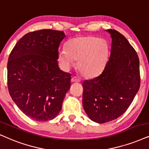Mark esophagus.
<instances>
[{
  "instance_id": "1",
  "label": "esophagus",
  "mask_w": 149,
  "mask_h": 149,
  "mask_svg": "<svg viewBox=\"0 0 149 149\" xmlns=\"http://www.w3.org/2000/svg\"><path fill=\"white\" fill-rule=\"evenodd\" d=\"M71 81L72 83H78V82H80V79H78L76 77H72V79H71Z\"/></svg>"
}]
</instances>
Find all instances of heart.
I'll return each instance as SVG.
<instances>
[{
    "mask_svg": "<svg viewBox=\"0 0 149 149\" xmlns=\"http://www.w3.org/2000/svg\"><path fill=\"white\" fill-rule=\"evenodd\" d=\"M109 57L106 40L92 36H81L69 40L66 49L59 51V61L69 68L77 61V69L82 75L92 77L101 72Z\"/></svg>",
    "mask_w": 149,
    "mask_h": 149,
    "instance_id": "heart-1",
    "label": "heart"
}]
</instances>
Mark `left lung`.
<instances>
[{
  "label": "left lung",
  "mask_w": 149,
  "mask_h": 149,
  "mask_svg": "<svg viewBox=\"0 0 149 149\" xmlns=\"http://www.w3.org/2000/svg\"><path fill=\"white\" fill-rule=\"evenodd\" d=\"M111 34L110 57L103 72L83 83V105L89 118L108 123L123 115L140 86L138 54L126 38L114 29Z\"/></svg>",
  "instance_id": "1"
}]
</instances>
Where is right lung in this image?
I'll return each instance as SVG.
<instances>
[{
    "label": "right lung",
    "instance_id": "obj_1",
    "mask_svg": "<svg viewBox=\"0 0 149 149\" xmlns=\"http://www.w3.org/2000/svg\"><path fill=\"white\" fill-rule=\"evenodd\" d=\"M63 31L42 29L28 33L17 42L8 59L7 86L19 109L36 121L57 116L70 88L71 74L58 66Z\"/></svg>",
    "mask_w": 149,
    "mask_h": 149
}]
</instances>
